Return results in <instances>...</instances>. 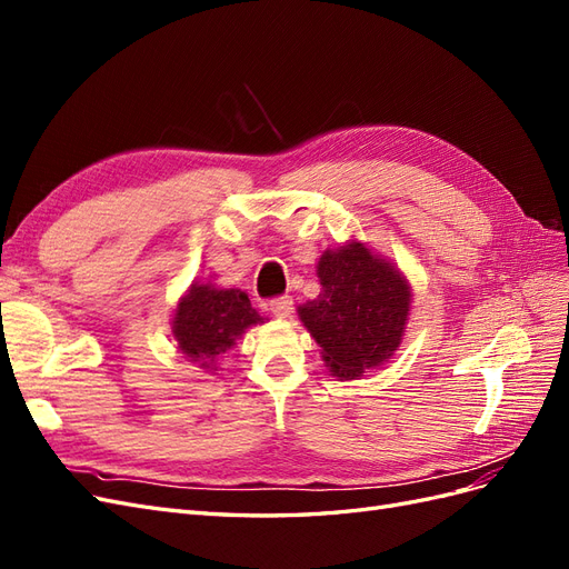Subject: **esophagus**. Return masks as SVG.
I'll list each match as a JSON object with an SVG mask.
<instances>
[{
    "instance_id": "1",
    "label": "esophagus",
    "mask_w": 569,
    "mask_h": 569,
    "mask_svg": "<svg viewBox=\"0 0 569 569\" xmlns=\"http://www.w3.org/2000/svg\"><path fill=\"white\" fill-rule=\"evenodd\" d=\"M291 311H295V301H291V297H278V299L270 301V313L274 318L284 320V318L291 316Z\"/></svg>"
}]
</instances>
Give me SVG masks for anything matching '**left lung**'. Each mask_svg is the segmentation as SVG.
I'll return each mask as SVG.
<instances>
[{
	"mask_svg": "<svg viewBox=\"0 0 569 569\" xmlns=\"http://www.w3.org/2000/svg\"><path fill=\"white\" fill-rule=\"evenodd\" d=\"M320 295L299 306V320L318 341L337 380H358L399 351L412 289L399 266L349 239L318 258Z\"/></svg>",
	"mask_w": 569,
	"mask_h": 569,
	"instance_id": "left-lung-1",
	"label": "left lung"
}]
</instances>
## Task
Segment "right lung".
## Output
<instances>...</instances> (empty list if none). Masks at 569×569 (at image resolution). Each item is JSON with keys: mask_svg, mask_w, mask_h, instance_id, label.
<instances>
[{"mask_svg": "<svg viewBox=\"0 0 569 569\" xmlns=\"http://www.w3.org/2000/svg\"><path fill=\"white\" fill-rule=\"evenodd\" d=\"M261 322L266 318L251 308L247 291L234 287L220 289L213 282H192L178 299L170 330L178 341V351L189 363L213 372L218 356L232 349L249 327Z\"/></svg>", "mask_w": 569, "mask_h": 569, "instance_id": "add662e5", "label": "right lung"}]
</instances>
